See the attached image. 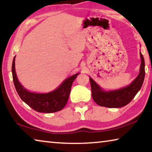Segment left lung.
I'll return each instance as SVG.
<instances>
[{
  "label": "left lung",
  "instance_id": "obj_1",
  "mask_svg": "<svg viewBox=\"0 0 152 152\" xmlns=\"http://www.w3.org/2000/svg\"><path fill=\"white\" fill-rule=\"evenodd\" d=\"M140 73L132 84L124 88L111 91H104L90 77L92 99L99 106L108 108H120L127 105L141 89L145 78V61L140 52Z\"/></svg>",
  "mask_w": 152,
  "mask_h": 152
}]
</instances>
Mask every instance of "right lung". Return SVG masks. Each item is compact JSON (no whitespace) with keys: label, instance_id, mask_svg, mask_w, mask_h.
<instances>
[{"label":"right lung","instance_id":"1","mask_svg":"<svg viewBox=\"0 0 152 152\" xmlns=\"http://www.w3.org/2000/svg\"><path fill=\"white\" fill-rule=\"evenodd\" d=\"M15 56L12 61V73L15 89L23 101L39 113H51L61 110L66 106L70 96L71 87L79 73L68 77L54 91L48 93H35L25 89L18 80L15 72Z\"/></svg>","mask_w":152,"mask_h":152}]
</instances>
